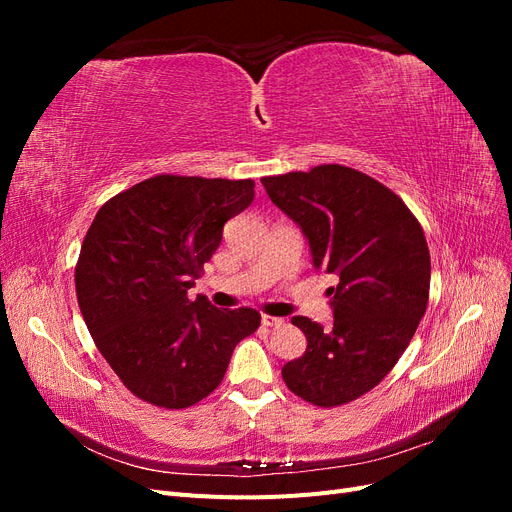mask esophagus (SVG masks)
<instances>
[{"instance_id": "34e87169", "label": "esophagus", "mask_w": 512, "mask_h": 512, "mask_svg": "<svg viewBox=\"0 0 512 512\" xmlns=\"http://www.w3.org/2000/svg\"><path fill=\"white\" fill-rule=\"evenodd\" d=\"M262 324H265V327H282L284 320H282V318H277V316L262 314Z\"/></svg>"}]
</instances>
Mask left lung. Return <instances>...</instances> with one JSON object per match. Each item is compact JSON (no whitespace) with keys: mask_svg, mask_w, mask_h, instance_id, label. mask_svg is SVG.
<instances>
[{"mask_svg":"<svg viewBox=\"0 0 512 512\" xmlns=\"http://www.w3.org/2000/svg\"><path fill=\"white\" fill-rule=\"evenodd\" d=\"M301 226L314 265L335 273L333 327L294 316L307 350L284 365L288 389L320 408L359 399L408 348L429 301L431 260L423 228L393 190L361 170L320 164L260 179Z\"/></svg>","mask_w":512,"mask_h":512,"instance_id":"left-lung-1","label":"left lung"}]
</instances>
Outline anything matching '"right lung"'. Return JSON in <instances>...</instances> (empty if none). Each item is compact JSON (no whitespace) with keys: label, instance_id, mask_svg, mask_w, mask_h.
I'll return each mask as SVG.
<instances>
[{"label":"right lung","instance_id":"1","mask_svg":"<svg viewBox=\"0 0 512 512\" xmlns=\"http://www.w3.org/2000/svg\"><path fill=\"white\" fill-rule=\"evenodd\" d=\"M254 185L156 175L108 198L87 230L74 269L81 314L123 386L151 406L181 410L211 395L232 350L260 327L252 307L188 299Z\"/></svg>","mask_w":512,"mask_h":512}]
</instances>
